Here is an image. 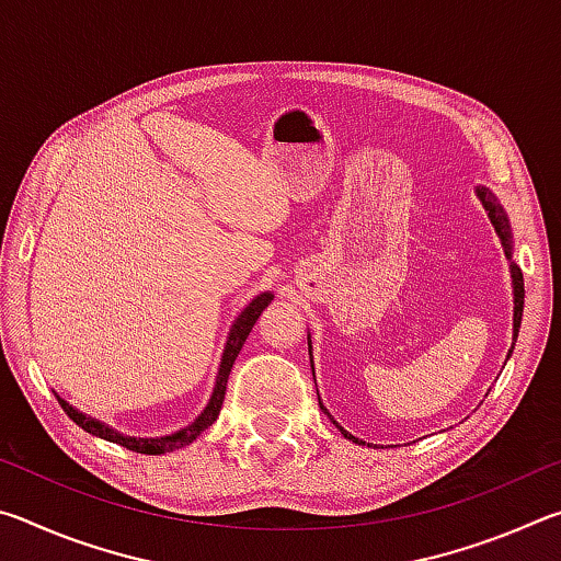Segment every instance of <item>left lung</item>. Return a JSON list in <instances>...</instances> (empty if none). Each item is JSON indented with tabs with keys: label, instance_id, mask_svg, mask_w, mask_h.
Masks as SVG:
<instances>
[{
	"label": "left lung",
	"instance_id": "8db88e82",
	"mask_svg": "<svg viewBox=\"0 0 561 561\" xmlns=\"http://www.w3.org/2000/svg\"><path fill=\"white\" fill-rule=\"evenodd\" d=\"M478 195H480L482 205L488 207L490 220H492V225H495V230L500 232V240H502V244H505V252H507V257H510L512 242H510V225H507L505 210H502L500 203L495 201V195H492L490 190L480 187ZM512 282H515V341H517V331H519V324H522V307H525V282H522V272L515 267V264H512ZM515 341H512V348H515ZM321 408H324V405H321ZM341 433H344V438L358 443V438H354V435H348L346 431H341Z\"/></svg>",
	"mask_w": 561,
	"mask_h": 561
}]
</instances>
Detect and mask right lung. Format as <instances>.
Segmentation results:
<instances>
[{"mask_svg": "<svg viewBox=\"0 0 561 561\" xmlns=\"http://www.w3.org/2000/svg\"><path fill=\"white\" fill-rule=\"evenodd\" d=\"M270 301H272V294H260V297L254 299L250 307L242 311V317L237 319V324L230 331V339H227L225 354H222V360H220V374H217V383H215V391H213L210 403H207L205 411L197 415L195 421L187 425V428H183V431L175 433V435H165V438H128V435H121V433H116L113 428H108V425H103L99 421H93V417H87L83 413H79V411H76V408H71L69 403L61 401V398L56 396V398H59V405L64 408V413L69 415L76 425H79V428H83V431L91 433V435H99V438H103V440L118 443L126 450L144 453V455H163V453L183 448V445L193 443L205 428H210V425L215 423V417L220 415V408H222V401H225V391H227V378H230L234 358L242 351V344L247 341V336H250L254 321L260 319V314H262L264 309H267Z\"/></svg>", "mask_w": 561, "mask_h": 561, "instance_id": "right-lung-1", "label": "right lung"}]
</instances>
